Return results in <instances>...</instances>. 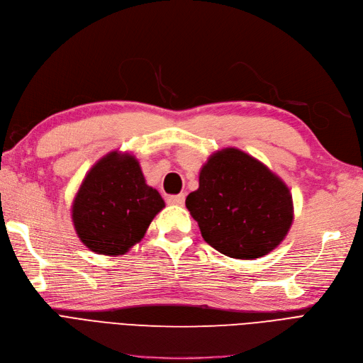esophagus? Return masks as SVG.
<instances>
[{
	"instance_id": "1",
	"label": "esophagus",
	"mask_w": 363,
	"mask_h": 363,
	"mask_svg": "<svg viewBox=\"0 0 363 363\" xmlns=\"http://www.w3.org/2000/svg\"><path fill=\"white\" fill-rule=\"evenodd\" d=\"M184 199H186V196H184V194H179V195H171V196H168V204H172V206H183L184 204Z\"/></svg>"
}]
</instances>
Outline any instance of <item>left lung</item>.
Here are the masks:
<instances>
[{"label": "left lung", "instance_id": "8db88e82", "mask_svg": "<svg viewBox=\"0 0 363 363\" xmlns=\"http://www.w3.org/2000/svg\"><path fill=\"white\" fill-rule=\"evenodd\" d=\"M203 239L220 254L252 259L267 255L289 233L293 199L286 184L237 148L211 155L199 187L186 198Z\"/></svg>", "mask_w": 363, "mask_h": 363}]
</instances>
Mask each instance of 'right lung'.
<instances>
[{"mask_svg": "<svg viewBox=\"0 0 363 363\" xmlns=\"http://www.w3.org/2000/svg\"><path fill=\"white\" fill-rule=\"evenodd\" d=\"M164 199L147 186L133 156L112 152L86 174L72 207L81 242L93 252L121 255L138 243Z\"/></svg>", "mask_w": 363, "mask_h": 363, "instance_id": "obj_1", "label": "right lung"}]
</instances>
